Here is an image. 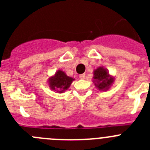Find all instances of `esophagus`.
<instances>
[{"instance_id":"obj_1","label":"esophagus","mask_w":150,"mask_h":150,"mask_svg":"<svg viewBox=\"0 0 150 150\" xmlns=\"http://www.w3.org/2000/svg\"><path fill=\"white\" fill-rule=\"evenodd\" d=\"M79 77L80 78V79H85V77H86V74H80V75H79Z\"/></svg>"}]
</instances>
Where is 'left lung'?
<instances>
[{"mask_svg":"<svg viewBox=\"0 0 150 150\" xmlns=\"http://www.w3.org/2000/svg\"><path fill=\"white\" fill-rule=\"evenodd\" d=\"M113 79L110 77L109 73L102 67H98L94 71V83L100 90L107 89L112 84Z\"/></svg>","mask_w":150,"mask_h":150,"instance_id":"obj_1","label":"left lung"}]
</instances>
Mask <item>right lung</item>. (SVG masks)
I'll use <instances>...</instances> for the list:
<instances>
[{
    "label": "right lung",
    "mask_w": 150,
    "mask_h": 150,
    "mask_svg": "<svg viewBox=\"0 0 150 150\" xmlns=\"http://www.w3.org/2000/svg\"><path fill=\"white\" fill-rule=\"evenodd\" d=\"M73 80V78L67 76L63 71H59L53 77L50 79V86L52 90L62 92L69 88Z\"/></svg>",
    "instance_id": "add662e5"
}]
</instances>
